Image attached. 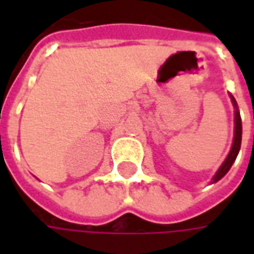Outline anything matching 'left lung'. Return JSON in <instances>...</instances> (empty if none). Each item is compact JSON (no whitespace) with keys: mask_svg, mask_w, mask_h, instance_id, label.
Masks as SVG:
<instances>
[{"mask_svg":"<svg viewBox=\"0 0 254 254\" xmlns=\"http://www.w3.org/2000/svg\"><path fill=\"white\" fill-rule=\"evenodd\" d=\"M230 98H231V102H233V106H234V109H235L234 140H233V145H231V149H230L227 158H226V160L222 163V166L219 167V170L216 171V174L213 176L212 184L213 182H218L220 178H223V177L227 174V171L231 169V166H233V163H234L235 159H237V155H238L241 148V140H242V122H241L240 111H238V107H237V102H235L234 96H233V95H230Z\"/></svg>","mask_w":254,"mask_h":254,"instance_id":"obj_1","label":"left lung"}]
</instances>
